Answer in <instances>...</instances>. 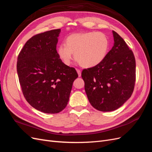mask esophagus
<instances>
[{
	"mask_svg": "<svg viewBox=\"0 0 152 152\" xmlns=\"http://www.w3.org/2000/svg\"><path fill=\"white\" fill-rule=\"evenodd\" d=\"M76 70L78 73V75H79V77H80L81 76V71L80 70H79V69H76Z\"/></svg>",
	"mask_w": 152,
	"mask_h": 152,
	"instance_id": "34e87169",
	"label": "esophagus"
}]
</instances>
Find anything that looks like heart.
<instances>
[{
	"instance_id": "1",
	"label": "heart",
	"mask_w": 152,
	"mask_h": 152,
	"mask_svg": "<svg viewBox=\"0 0 152 152\" xmlns=\"http://www.w3.org/2000/svg\"><path fill=\"white\" fill-rule=\"evenodd\" d=\"M109 39L102 32H86L73 34L66 39V44L58 45L57 53L66 65L75 58L85 68L99 65L106 58L109 49Z\"/></svg>"
}]
</instances>
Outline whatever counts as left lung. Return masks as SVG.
<instances>
[{
  "label": "left lung",
  "mask_w": 152,
  "mask_h": 152,
  "mask_svg": "<svg viewBox=\"0 0 152 152\" xmlns=\"http://www.w3.org/2000/svg\"><path fill=\"white\" fill-rule=\"evenodd\" d=\"M113 46L99 65L84 69L82 77L91 104L99 111L120 108L131 96L136 80L134 54L117 32Z\"/></svg>",
  "instance_id": "left-lung-1"
}]
</instances>
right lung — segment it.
<instances>
[{
    "instance_id": "add662e5",
    "label": "right lung",
    "mask_w": 152,
    "mask_h": 152,
    "mask_svg": "<svg viewBox=\"0 0 152 152\" xmlns=\"http://www.w3.org/2000/svg\"><path fill=\"white\" fill-rule=\"evenodd\" d=\"M60 32L52 30L32 37L18 57L17 72L25 98L32 107L45 113L65 109L78 77L75 69L58 55Z\"/></svg>"
}]
</instances>
